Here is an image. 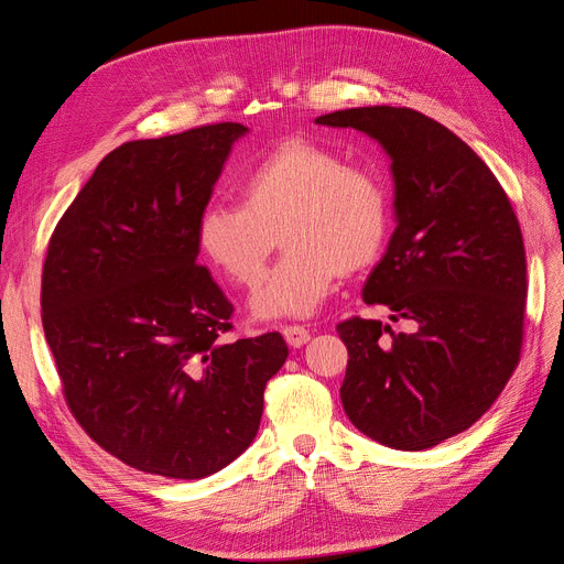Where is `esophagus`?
<instances>
[{
	"mask_svg": "<svg viewBox=\"0 0 564 564\" xmlns=\"http://www.w3.org/2000/svg\"><path fill=\"white\" fill-rule=\"evenodd\" d=\"M282 334L286 338V344L292 346V348H301V346H305L311 340V332L305 329V327H301V324H289V327L282 329Z\"/></svg>",
	"mask_w": 564,
	"mask_h": 564,
	"instance_id": "obj_1",
	"label": "esophagus"
}]
</instances>
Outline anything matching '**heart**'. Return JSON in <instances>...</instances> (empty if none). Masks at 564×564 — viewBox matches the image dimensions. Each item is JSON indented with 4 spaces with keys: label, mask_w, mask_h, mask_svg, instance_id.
<instances>
[{
    "label": "heart",
    "mask_w": 564,
    "mask_h": 564,
    "mask_svg": "<svg viewBox=\"0 0 564 564\" xmlns=\"http://www.w3.org/2000/svg\"><path fill=\"white\" fill-rule=\"evenodd\" d=\"M237 197L202 209L197 247L228 280L253 286L282 237L286 253L251 296L253 317L313 315L340 272L365 270L386 245L381 181L308 141L272 148L237 181Z\"/></svg>",
    "instance_id": "b5f03b06"
}]
</instances>
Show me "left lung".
Here are the masks:
<instances>
[{"mask_svg":"<svg viewBox=\"0 0 564 564\" xmlns=\"http://www.w3.org/2000/svg\"><path fill=\"white\" fill-rule=\"evenodd\" d=\"M315 124L357 129L390 158L395 232L365 282L379 319L336 332L348 348L340 402L357 431L402 452L464 433L520 362L527 261L518 216L489 166L412 108H350Z\"/></svg>","mask_w":564,"mask_h":564,"instance_id":"obj_1","label":"left lung"}]
</instances>
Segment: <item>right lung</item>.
I'll list each match as a JSON object with an SVG mask.
<instances>
[{"label":"right lung","instance_id":"obj_1","mask_svg":"<svg viewBox=\"0 0 564 564\" xmlns=\"http://www.w3.org/2000/svg\"><path fill=\"white\" fill-rule=\"evenodd\" d=\"M247 133L220 122L115 148L51 235L42 324L67 406L143 473L226 468L259 433L289 355L278 332L220 340L232 303L197 263V218Z\"/></svg>","mask_w":564,"mask_h":564}]
</instances>
